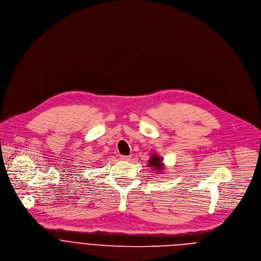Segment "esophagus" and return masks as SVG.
<instances>
[{
	"instance_id": "esophagus-1",
	"label": "esophagus",
	"mask_w": 261,
	"mask_h": 261,
	"mask_svg": "<svg viewBox=\"0 0 261 261\" xmlns=\"http://www.w3.org/2000/svg\"><path fill=\"white\" fill-rule=\"evenodd\" d=\"M120 159L122 160V161H130V155H121L120 156Z\"/></svg>"
}]
</instances>
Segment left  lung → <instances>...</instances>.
<instances>
[{"mask_svg":"<svg viewBox=\"0 0 261 261\" xmlns=\"http://www.w3.org/2000/svg\"><path fill=\"white\" fill-rule=\"evenodd\" d=\"M148 166L154 170V173H161L164 170V164H163V158L158 155V153H151L150 159L148 160Z\"/></svg>","mask_w":261,"mask_h":261,"instance_id":"obj_1","label":"left lung"}]
</instances>
